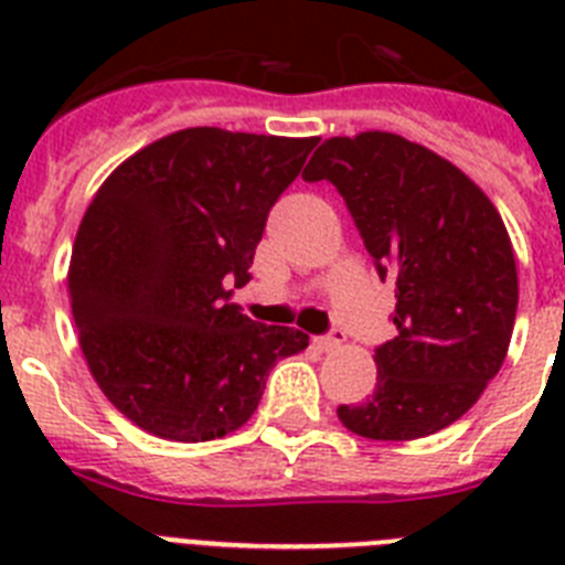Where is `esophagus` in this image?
<instances>
[{
    "instance_id": "34e87169",
    "label": "esophagus",
    "mask_w": 565,
    "mask_h": 565,
    "mask_svg": "<svg viewBox=\"0 0 565 565\" xmlns=\"http://www.w3.org/2000/svg\"><path fill=\"white\" fill-rule=\"evenodd\" d=\"M344 342V331L339 326H333L331 331L326 333V337H319L317 344L322 348V351H333V348H339V344Z\"/></svg>"
}]
</instances>
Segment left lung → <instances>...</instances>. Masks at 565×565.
Returning <instances> with one entry per match:
<instances>
[{
  "instance_id": "1",
  "label": "left lung",
  "mask_w": 565,
  "mask_h": 565,
  "mask_svg": "<svg viewBox=\"0 0 565 565\" xmlns=\"http://www.w3.org/2000/svg\"><path fill=\"white\" fill-rule=\"evenodd\" d=\"M302 178L337 186L376 274L396 286L376 391L339 404V422L373 441L450 427L501 371L515 328L518 268L501 214L461 169L393 132L331 138Z\"/></svg>"
}]
</instances>
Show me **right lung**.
<instances>
[{
  "label": "right lung",
  "mask_w": 565,
  "mask_h": 565,
  "mask_svg": "<svg viewBox=\"0 0 565 565\" xmlns=\"http://www.w3.org/2000/svg\"><path fill=\"white\" fill-rule=\"evenodd\" d=\"M319 138L192 127L135 152L98 189L70 257L84 359L141 430L212 441L257 411L308 333L232 302L252 279L268 212Z\"/></svg>",
  "instance_id": "right-lung-1"
}]
</instances>
